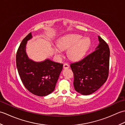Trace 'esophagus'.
Here are the masks:
<instances>
[{
    "label": "esophagus",
    "mask_w": 125,
    "mask_h": 125,
    "mask_svg": "<svg viewBox=\"0 0 125 125\" xmlns=\"http://www.w3.org/2000/svg\"><path fill=\"white\" fill-rule=\"evenodd\" d=\"M69 68V65L68 63H64L63 64V68L64 69H68Z\"/></svg>",
    "instance_id": "obj_1"
}]
</instances>
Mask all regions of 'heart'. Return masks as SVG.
Returning a JSON list of instances; mask_svg holds the SVG:
<instances>
[{
    "mask_svg": "<svg viewBox=\"0 0 125 125\" xmlns=\"http://www.w3.org/2000/svg\"><path fill=\"white\" fill-rule=\"evenodd\" d=\"M91 41L88 38H83L78 34H71L61 38L58 41L57 46L61 49H68V57L72 60H78L83 56L90 46ZM56 54L60 56L61 52L55 49Z\"/></svg>",
    "mask_w": 125,
    "mask_h": 125,
    "instance_id": "heart-1",
    "label": "heart"
}]
</instances>
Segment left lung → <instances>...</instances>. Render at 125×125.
Instances as JSON below:
<instances>
[{
    "label": "left lung",
    "mask_w": 125,
    "mask_h": 125,
    "mask_svg": "<svg viewBox=\"0 0 125 125\" xmlns=\"http://www.w3.org/2000/svg\"><path fill=\"white\" fill-rule=\"evenodd\" d=\"M98 39L99 44L94 52L70 64L73 73L74 87L83 95H89L97 91L108 76L110 48L102 38L98 36Z\"/></svg>",
    "instance_id": "left-lung-1"
}]
</instances>
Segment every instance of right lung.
Listing matches in <instances>:
<instances>
[{
    "label": "right lung",
    "instance_id": "1",
    "mask_svg": "<svg viewBox=\"0 0 125 125\" xmlns=\"http://www.w3.org/2000/svg\"><path fill=\"white\" fill-rule=\"evenodd\" d=\"M31 37L30 33L18 48L16 54L17 69L22 84L29 91L38 96H46L54 90L63 64L48 59L42 62L29 59L25 47Z\"/></svg>",
    "mask_w": 125,
    "mask_h": 125
}]
</instances>
